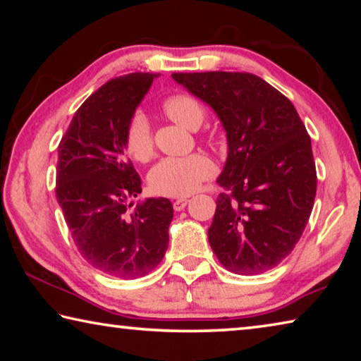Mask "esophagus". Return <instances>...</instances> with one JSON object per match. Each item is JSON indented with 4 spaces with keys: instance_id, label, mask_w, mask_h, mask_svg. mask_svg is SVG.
<instances>
[{
    "instance_id": "esophagus-1",
    "label": "esophagus",
    "mask_w": 361,
    "mask_h": 361,
    "mask_svg": "<svg viewBox=\"0 0 361 361\" xmlns=\"http://www.w3.org/2000/svg\"><path fill=\"white\" fill-rule=\"evenodd\" d=\"M188 202H189L188 197H178L176 200H173V209L176 212H181L188 205Z\"/></svg>"
}]
</instances>
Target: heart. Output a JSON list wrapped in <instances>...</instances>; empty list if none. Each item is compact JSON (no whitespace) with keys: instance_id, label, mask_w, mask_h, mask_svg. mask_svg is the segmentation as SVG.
<instances>
[{"instance_id":"obj_1","label":"heart","mask_w":361,"mask_h":361,"mask_svg":"<svg viewBox=\"0 0 361 361\" xmlns=\"http://www.w3.org/2000/svg\"><path fill=\"white\" fill-rule=\"evenodd\" d=\"M164 113L176 124L189 130L199 129L205 118V108L195 97L175 94L164 102ZM126 148L137 161H148L154 143L149 121L143 111H135L126 126ZM215 173V164L202 152L183 157H166L149 172L152 191L162 195H186L194 192L202 181Z\"/></svg>"}]
</instances>
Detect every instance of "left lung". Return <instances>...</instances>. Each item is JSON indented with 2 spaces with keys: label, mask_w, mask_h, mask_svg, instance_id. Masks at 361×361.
<instances>
[{
  "label": "left lung",
  "mask_w": 361,
  "mask_h": 361,
  "mask_svg": "<svg viewBox=\"0 0 361 361\" xmlns=\"http://www.w3.org/2000/svg\"><path fill=\"white\" fill-rule=\"evenodd\" d=\"M221 122L228 157L209 242L234 274L255 276L291 253L317 191L312 145L293 103L250 73H173Z\"/></svg>",
  "instance_id": "8db88e82"
}]
</instances>
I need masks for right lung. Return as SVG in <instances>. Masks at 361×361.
<instances>
[{"label":"right lung","mask_w":361,"mask_h":361,"mask_svg":"<svg viewBox=\"0 0 361 361\" xmlns=\"http://www.w3.org/2000/svg\"><path fill=\"white\" fill-rule=\"evenodd\" d=\"M159 75L130 73L85 100L59 145L56 197L85 261L113 277L151 272L169 247L173 205L149 197L133 207L142 180L127 157L126 126Z\"/></svg>","instance_id":"1"}]
</instances>
